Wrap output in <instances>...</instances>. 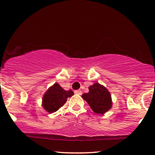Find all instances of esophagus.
<instances>
[{"instance_id":"1","label":"esophagus","mask_w":155,"mask_h":155,"mask_svg":"<svg viewBox=\"0 0 155 155\" xmlns=\"http://www.w3.org/2000/svg\"><path fill=\"white\" fill-rule=\"evenodd\" d=\"M74 93L78 94V95H81L82 92H81V91L80 90H75V91H74Z\"/></svg>"}]
</instances>
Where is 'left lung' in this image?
<instances>
[{"label": "left lung", "instance_id": "8db88e82", "mask_svg": "<svg viewBox=\"0 0 155 155\" xmlns=\"http://www.w3.org/2000/svg\"><path fill=\"white\" fill-rule=\"evenodd\" d=\"M94 113L104 114L112 107L111 95L104 85L96 82L89 87V92L81 95Z\"/></svg>", "mask_w": 155, "mask_h": 155}]
</instances>
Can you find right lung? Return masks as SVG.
Listing matches in <instances>:
<instances>
[{
	"label": "right lung",
	"mask_w": 155,
	"mask_h": 155,
	"mask_svg": "<svg viewBox=\"0 0 155 155\" xmlns=\"http://www.w3.org/2000/svg\"><path fill=\"white\" fill-rule=\"evenodd\" d=\"M74 95L71 90H65L55 83L46 91L42 97V106L49 113H54L66 103L68 97Z\"/></svg>",
	"instance_id": "add662e5"
}]
</instances>
